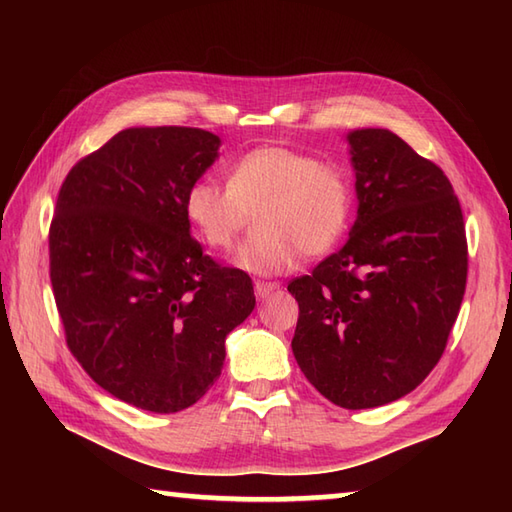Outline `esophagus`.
Listing matches in <instances>:
<instances>
[{
    "label": "esophagus",
    "mask_w": 512,
    "mask_h": 512,
    "mask_svg": "<svg viewBox=\"0 0 512 512\" xmlns=\"http://www.w3.org/2000/svg\"><path fill=\"white\" fill-rule=\"evenodd\" d=\"M275 290H279L277 281H257V284H255V295H257V299H262V301L273 295Z\"/></svg>",
    "instance_id": "obj_1"
}]
</instances>
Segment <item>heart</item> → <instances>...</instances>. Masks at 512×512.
<instances>
[{
	"mask_svg": "<svg viewBox=\"0 0 512 512\" xmlns=\"http://www.w3.org/2000/svg\"><path fill=\"white\" fill-rule=\"evenodd\" d=\"M352 180L339 162H319L288 147H257L228 167V184L193 182L184 213L206 246L228 250L248 215L257 233L237 248L233 266L248 275L273 277L295 268L301 253L317 257L347 231Z\"/></svg>",
	"mask_w": 512,
	"mask_h": 512,
	"instance_id": "1",
	"label": "heart"
}]
</instances>
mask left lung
<instances>
[{"label":"left lung","instance_id":"1","mask_svg":"<svg viewBox=\"0 0 512 512\" xmlns=\"http://www.w3.org/2000/svg\"><path fill=\"white\" fill-rule=\"evenodd\" d=\"M356 222L334 255L290 281L301 372L334 405L372 409L416 389L447 347L466 286L449 178L389 129L345 136Z\"/></svg>","mask_w":512,"mask_h":512}]
</instances>
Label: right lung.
<instances>
[{"label": "right lung", "mask_w": 512, "mask_h": 512, "mask_svg": "<svg viewBox=\"0 0 512 512\" xmlns=\"http://www.w3.org/2000/svg\"><path fill=\"white\" fill-rule=\"evenodd\" d=\"M220 145L195 127H129L59 191L50 281L65 341L96 385L138 409L198 402L255 308L253 281L202 255L184 213Z\"/></svg>", "instance_id": "obj_1"}]
</instances>
